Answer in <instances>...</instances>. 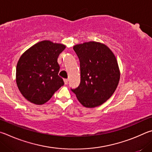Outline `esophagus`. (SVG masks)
Returning <instances> with one entry per match:
<instances>
[{
    "label": "esophagus",
    "mask_w": 152,
    "mask_h": 152,
    "mask_svg": "<svg viewBox=\"0 0 152 152\" xmlns=\"http://www.w3.org/2000/svg\"><path fill=\"white\" fill-rule=\"evenodd\" d=\"M68 81H69V80H68L67 79H64V83H65V85H66V84L68 83Z\"/></svg>",
    "instance_id": "esophagus-1"
}]
</instances>
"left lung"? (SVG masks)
Wrapping results in <instances>:
<instances>
[{
    "mask_svg": "<svg viewBox=\"0 0 152 152\" xmlns=\"http://www.w3.org/2000/svg\"><path fill=\"white\" fill-rule=\"evenodd\" d=\"M80 61L81 82L71 89L84 107L102 105L115 92L120 79L118 61L107 45L89 41L73 46Z\"/></svg>",
    "mask_w": 152,
    "mask_h": 152,
    "instance_id": "8db88e82",
    "label": "left lung"
}]
</instances>
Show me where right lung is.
Masks as SVG:
<instances>
[{
  "instance_id": "right-lung-1",
  "label": "right lung",
  "mask_w": 152,
  "mask_h": 152,
  "mask_svg": "<svg viewBox=\"0 0 152 152\" xmlns=\"http://www.w3.org/2000/svg\"><path fill=\"white\" fill-rule=\"evenodd\" d=\"M66 46L42 41L29 48L18 59L16 82L21 94L28 102L42 105L64 85L58 75L57 58Z\"/></svg>"
}]
</instances>
